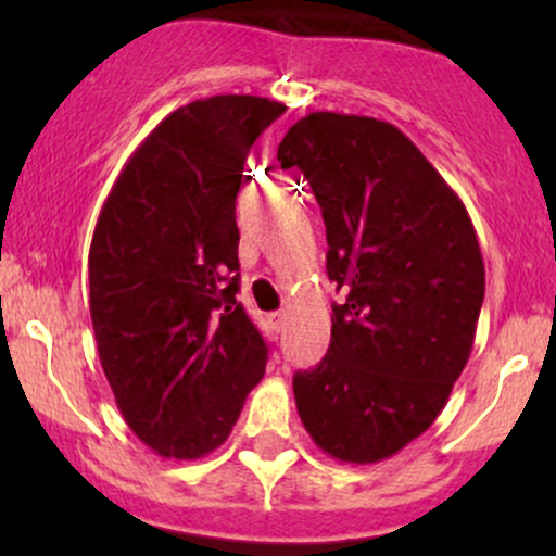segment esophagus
Here are the masks:
<instances>
[{"label":"esophagus","instance_id":"1","mask_svg":"<svg viewBox=\"0 0 556 556\" xmlns=\"http://www.w3.org/2000/svg\"><path fill=\"white\" fill-rule=\"evenodd\" d=\"M285 321H287L285 311H277V314H269V324H271L274 331H282V329H285Z\"/></svg>","mask_w":556,"mask_h":556}]
</instances>
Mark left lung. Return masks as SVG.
I'll return each mask as SVG.
<instances>
[{
  "label": "left lung",
  "instance_id": "left-lung-1",
  "mask_svg": "<svg viewBox=\"0 0 556 556\" xmlns=\"http://www.w3.org/2000/svg\"><path fill=\"white\" fill-rule=\"evenodd\" d=\"M277 159L303 172L327 225L324 361L292 379L305 431L342 463H379L437 420L476 340L486 290L473 222L405 132L311 112Z\"/></svg>",
  "mask_w": 556,
  "mask_h": 556
}]
</instances>
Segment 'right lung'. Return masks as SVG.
<instances>
[{"label":"right lung","instance_id":"add662e5","mask_svg":"<svg viewBox=\"0 0 556 556\" xmlns=\"http://www.w3.org/2000/svg\"><path fill=\"white\" fill-rule=\"evenodd\" d=\"M287 110L208 96L164 117L119 172L88 253L101 368L132 433L195 460L225 444L266 348L238 303L235 198L261 132Z\"/></svg>","mask_w":556,"mask_h":556}]
</instances>
